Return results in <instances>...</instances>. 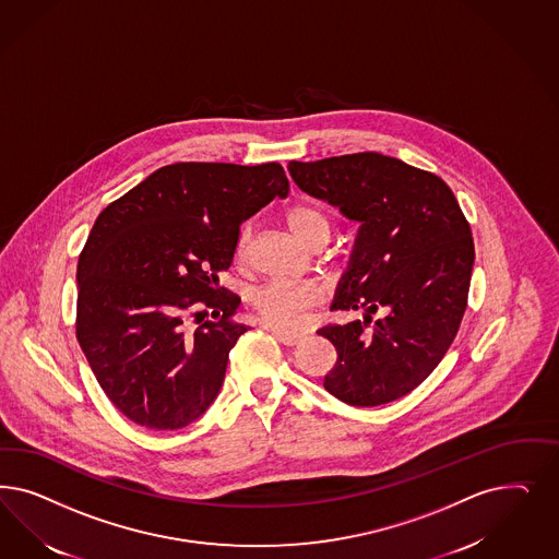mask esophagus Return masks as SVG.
I'll return each mask as SVG.
<instances>
[{
	"mask_svg": "<svg viewBox=\"0 0 559 559\" xmlns=\"http://www.w3.org/2000/svg\"><path fill=\"white\" fill-rule=\"evenodd\" d=\"M271 335H273L277 342L284 343V345H296V343L300 342V335L288 333V331H280V329H271Z\"/></svg>",
	"mask_w": 559,
	"mask_h": 559,
	"instance_id": "esophagus-1",
	"label": "esophagus"
}]
</instances>
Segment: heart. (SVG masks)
Returning <instances> with one entry per match:
<instances>
[{
	"mask_svg": "<svg viewBox=\"0 0 559 559\" xmlns=\"http://www.w3.org/2000/svg\"><path fill=\"white\" fill-rule=\"evenodd\" d=\"M288 224L292 233L298 236L308 247L317 240L331 235V222L319 207L312 205H296L288 212ZM247 235L240 236L238 252H245ZM252 307L257 308L259 317L275 329H296L302 314L317 307L323 300V292L317 284L310 282H286L271 280L252 289Z\"/></svg>",
	"mask_w": 559,
	"mask_h": 559,
	"instance_id": "heart-1",
	"label": "heart"
}]
</instances>
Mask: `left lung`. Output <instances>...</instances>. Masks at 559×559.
Listing matches in <instances>:
<instances>
[{
    "instance_id": "left-lung-1",
    "label": "left lung",
    "mask_w": 559,
    "mask_h": 559,
    "mask_svg": "<svg viewBox=\"0 0 559 559\" xmlns=\"http://www.w3.org/2000/svg\"><path fill=\"white\" fill-rule=\"evenodd\" d=\"M288 170L305 193L360 222L331 310L366 314L319 329L337 349L324 389L354 407L412 393L449 352L467 308L475 247L451 187L379 152L292 160ZM379 307L388 317L372 324Z\"/></svg>"
}]
</instances>
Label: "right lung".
<instances>
[{
    "mask_svg": "<svg viewBox=\"0 0 559 559\" xmlns=\"http://www.w3.org/2000/svg\"><path fill=\"white\" fill-rule=\"evenodd\" d=\"M288 191L277 163L168 164L96 217L78 261L75 335L127 419L179 430L214 403L249 329L217 273L233 263L240 224Z\"/></svg>",
    "mask_w": 559,
    "mask_h": 559,
    "instance_id": "obj_1",
    "label": "right lung"
}]
</instances>
